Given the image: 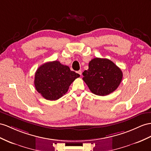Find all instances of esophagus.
Instances as JSON below:
<instances>
[{
	"mask_svg": "<svg viewBox=\"0 0 151 151\" xmlns=\"http://www.w3.org/2000/svg\"><path fill=\"white\" fill-rule=\"evenodd\" d=\"M77 73H78V74L81 76V75H82V71H81V70H79L78 72H77Z\"/></svg>",
	"mask_w": 151,
	"mask_h": 151,
	"instance_id": "esophagus-1",
	"label": "esophagus"
}]
</instances>
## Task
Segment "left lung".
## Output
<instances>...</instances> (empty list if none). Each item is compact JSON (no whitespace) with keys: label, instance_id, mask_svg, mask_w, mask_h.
<instances>
[{"label":"left lung","instance_id":"1","mask_svg":"<svg viewBox=\"0 0 151 151\" xmlns=\"http://www.w3.org/2000/svg\"><path fill=\"white\" fill-rule=\"evenodd\" d=\"M82 75L83 80L92 93L106 96L117 89L122 79V72L112 61L94 58L88 63V69Z\"/></svg>","mask_w":151,"mask_h":151}]
</instances>
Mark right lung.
Masks as SVG:
<instances>
[{
  "label": "right lung",
  "mask_w": 151,
  "mask_h": 151,
  "mask_svg": "<svg viewBox=\"0 0 151 151\" xmlns=\"http://www.w3.org/2000/svg\"><path fill=\"white\" fill-rule=\"evenodd\" d=\"M79 76V74L59 61L48 62L37 69L34 85L44 98L55 101L66 93L72 82Z\"/></svg>",
  "instance_id": "1"
}]
</instances>
